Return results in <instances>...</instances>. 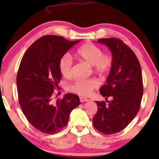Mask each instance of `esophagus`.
<instances>
[{
  "instance_id": "esophagus-1",
  "label": "esophagus",
  "mask_w": 159,
  "mask_h": 159,
  "mask_svg": "<svg viewBox=\"0 0 159 159\" xmlns=\"http://www.w3.org/2000/svg\"><path fill=\"white\" fill-rule=\"evenodd\" d=\"M80 102H82H82L89 101V99H88L87 98H84V97H80Z\"/></svg>"
}]
</instances>
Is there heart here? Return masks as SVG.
Segmentation results:
<instances>
[{
  "label": "heart",
  "instance_id": "1",
  "mask_svg": "<svg viewBox=\"0 0 159 159\" xmlns=\"http://www.w3.org/2000/svg\"><path fill=\"white\" fill-rule=\"evenodd\" d=\"M77 57L80 61L92 66L95 72L104 75L109 71L113 64L112 57L103 54V51L93 43H85L77 51ZM59 70L65 77H69L72 73V58L68 54L63 56L59 60ZM98 82L95 79L78 80L70 84L69 89L78 95L87 96L98 87Z\"/></svg>",
  "mask_w": 159,
  "mask_h": 159
}]
</instances>
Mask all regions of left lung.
Listing matches in <instances>:
<instances>
[{"mask_svg":"<svg viewBox=\"0 0 159 159\" xmlns=\"http://www.w3.org/2000/svg\"><path fill=\"white\" fill-rule=\"evenodd\" d=\"M98 43L109 48L113 64L106 84L100 89L107 103L96 101L93 124L103 134H111L125 129L139 111L143 94L142 70L135 54L121 40L103 38Z\"/></svg>","mask_w":159,"mask_h":159,"instance_id":"1","label":"left lung"}]
</instances>
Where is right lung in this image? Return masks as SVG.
<instances>
[{
    "label": "right lung",
    "instance_id": "right-lung-1",
    "mask_svg": "<svg viewBox=\"0 0 159 159\" xmlns=\"http://www.w3.org/2000/svg\"><path fill=\"white\" fill-rule=\"evenodd\" d=\"M79 40L45 35L30 45L21 61L16 77L19 102L28 121L39 131L55 134L68 124L69 115L80 104L78 95L67 93L53 98L61 78L59 60Z\"/></svg>",
    "mask_w": 159,
    "mask_h": 159
}]
</instances>
